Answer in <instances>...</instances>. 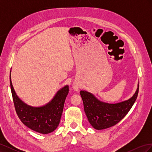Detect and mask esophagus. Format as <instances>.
I'll return each instance as SVG.
<instances>
[{"label": "esophagus", "instance_id": "esophagus-1", "mask_svg": "<svg viewBox=\"0 0 152 152\" xmlns=\"http://www.w3.org/2000/svg\"><path fill=\"white\" fill-rule=\"evenodd\" d=\"M79 86L77 85V84H74L73 86V89H74V91H77L78 90H79Z\"/></svg>", "mask_w": 152, "mask_h": 152}]
</instances>
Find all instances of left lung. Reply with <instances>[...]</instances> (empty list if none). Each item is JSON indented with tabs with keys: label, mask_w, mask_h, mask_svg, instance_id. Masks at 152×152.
Instances as JSON below:
<instances>
[{
	"label": "left lung",
	"mask_w": 152,
	"mask_h": 152,
	"mask_svg": "<svg viewBox=\"0 0 152 152\" xmlns=\"http://www.w3.org/2000/svg\"><path fill=\"white\" fill-rule=\"evenodd\" d=\"M138 91L139 83L135 93L131 98L120 103L111 104L101 102L89 92L80 91L84 112L91 125L98 130L116 125L132 108L137 97Z\"/></svg>",
	"instance_id": "left-lung-1"
}]
</instances>
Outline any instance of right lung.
<instances>
[{"mask_svg":"<svg viewBox=\"0 0 152 152\" xmlns=\"http://www.w3.org/2000/svg\"><path fill=\"white\" fill-rule=\"evenodd\" d=\"M10 85L16 112L23 124L41 134H48L56 129L60 122L64 103L68 94V86L59 89L46 104L34 107L24 103L16 95L12 84L11 73Z\"/></svg>","mask_w":152,"mask_h":152,"instance_id":"add662e5","label":"right lung"}]
</instances>
